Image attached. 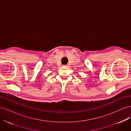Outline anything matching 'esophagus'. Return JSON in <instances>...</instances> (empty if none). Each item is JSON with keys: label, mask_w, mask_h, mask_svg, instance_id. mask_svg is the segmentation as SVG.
Returning a JSON list of instances; mask_svg holds the SVG:
<instances>
[{"label": "esophagus", "mask_w": 131, "mask_h": 131, "mask_svg": "<svg viewBox=\"0 0 131 131\" xmlns=\"http://www.w3.org/2000/svg\"><path fill=\"white\" fill-rule=\"evenodd\" d=\"M63 66L66 67H69V65H64Z\"/></svg>", "instance_id": "34e87169"}]
</instances>
